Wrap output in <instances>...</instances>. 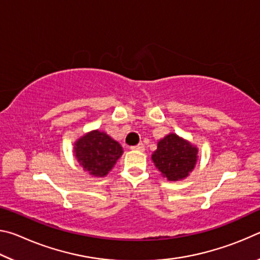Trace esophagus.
I'll return each instance as SVG.
<instances>
[{"instance_id": "esophagus-1", "label": "esophagus", "mask_w": 260, "mask_h": 260, "mask_svg": "<svg viewBox=\"0 0 260 260\" xmlns=\"http://www.w3.org/2000/svg\"><path fill=\"white\" fill-rule=\"evenodd\" d=\"M132 150H136V151H143L144 150V144L143 143H139L134 147H131Z\"/></svg>"}]
</instances>
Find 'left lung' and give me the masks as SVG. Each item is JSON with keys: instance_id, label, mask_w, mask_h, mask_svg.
Listing matches in <instances>:
<instances>
[{"instance_id": "left-lung-1", "label": "left lung", "mask_w": 260, "mask_h": 260, "mask_svg": "<svg viewBox=\"0 0 260 260\" xmlns=\"http://www.w3.org/2000/svg\"><path fill=\"white\" fill-rule=\"evenodd\" d=\"M199 149L187 140L171 133L157 144L151 159L169 181H179L187 178L197 161Z\"/></svg>"}]
</instances>
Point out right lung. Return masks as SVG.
Instances as JSON below:
<instances>
[{"instance_id": "add662e5", "label": "right lung", "mask_w": 260, "mask_h": 260, "mask_svg": "<svg viewBox=\"0 0 260 260\" xmlns=\"http://www.w3.org/2000/svg\"><path fill=\"white\" fill-rule=\"evenodd\" d=\"M122 148L104 132L91 131L74 143V156L94 177H105L122 155Z\"/></svg>"}]
</instances>
